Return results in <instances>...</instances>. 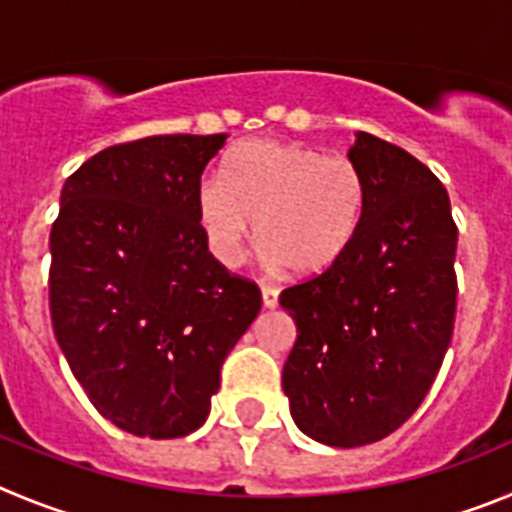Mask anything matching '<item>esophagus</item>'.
Instances as JSON below:
<instances>
[{
  "mask_svg": "<svg viewBox=\"0 0 512 512\" xmlns=\"http://www.w3.org/2000/svg\"><path fill=\"white\" fill-rule=\"evenodd\" d=\"M262 306L265 308L278 306V288H273V285H262Z\"/></svg>",
  "mask_w": 512,
  "mask_h": 512,
  "instance_id": "esophagus-1",
  "label": "esophagus"
}]
</instances>
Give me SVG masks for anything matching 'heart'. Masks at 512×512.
Returning a JSON list of instances; mask_svg holds the SVG:
<instances>
[{"label":"heart","mask_w":512,"mask_h":512,"mask_svg":"<svg viewBox=\"0 0 512 512\" xmlns=\"http://www.w3.org/2000/svg\"><path fill=\"white\" fill-rule=\"evenodd\" d=\"M362 170L342 155L283 140H247L224 158L222 181L196 191V216L211 255L234 267L255 222L270 267L324 273L354 242L365 216Z\"/></svg>","instance_id":"obj_1"}]
</instances>
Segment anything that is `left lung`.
Segmentation results:
<instances>
[{
	"label": "left lung",
	"mask_w": 512,
	"mask_h": 512,
	"mask_svg": "<svg viewBox=\"0 0 512 512\" xmlns=\"http://www.w3.org/2000/svg\"><path fill=\"white\" fill-rule=\"evenodd\" d=\"M347 158L367 204L349 250L280 293L298 339L283 367L290 416L326 446H365L413 416L434 385L457 311V224L439 178L357 132Z\"/></svg>",
	"instance_id": "left-lung-1"
}]
</instances>
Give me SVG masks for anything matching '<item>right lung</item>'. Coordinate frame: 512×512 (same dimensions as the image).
I'll use <instances>...</instances> for the list:
<instances>
[{
  "mask_svg": "<svg viewBox=\"0 0 512 512\" xmlns=\"http://www.w3.org/2000/svg\"><path fill=\"white\" fill-rule=\"evenodd\" d=\"M224 142L112 145L61 191L48 280L55 339L96 411L127 434H193L260 313V288L214 260L196 216L201 176Z\"/></svg>",
  "mask_w": 512,
  "mask_h": 512,
  "instance_id": "right-lung-1",
  "label": "right lung"
}]
</instances>
